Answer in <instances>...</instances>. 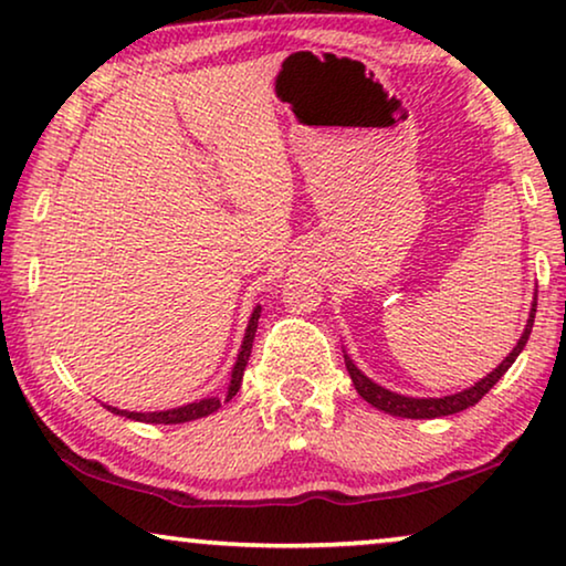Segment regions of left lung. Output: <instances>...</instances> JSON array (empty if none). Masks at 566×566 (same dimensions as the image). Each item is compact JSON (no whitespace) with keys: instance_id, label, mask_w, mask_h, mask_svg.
Returning <instances> with one entry per match:
<instances>
[{"instance_id":"obj_1","label":"left lung","mask_w":566,"mask_h":566,"mask_svg":"<svg viewBox=\"0 0 566 566\" xmlns=\"http://www.w3.org/2000/svg\"><path fill=\"white\" fill-rule=\"evenodd\" d=\"M533 317H536V302L531 305L528 321H525V328H523L518 344H515L513 352L507 354L505 359L488 374V377H482L480 381H474L472 387L461 389V392H457V395H446V397L397 395V392H392V389H385L381 385H377V381H371L369 377H366V374L354 364V359L346 352H344V361H346L348 374H352L356 392H359L364 400L374 405L377 410H385V412H389V416H397V418H416V420L453 416V412H461V410L472 408V405L480 402L482 397L497 385V379L503 377L507 369H511L513 361L518 359V354L523 352V346L528 344V336H531V328H533Z\"/></svg>"}]
</instances>
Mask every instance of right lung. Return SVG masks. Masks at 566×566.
I'll return each mask as SVG.
<instances>
[{"label": "right lung", "instance_id": "add662e5", "mask_svg": "<svg viewBox=\"0 0 566 566\" xmlns=\"http://www.w3.org/2000/svg\"><path fill=\"white\" fill-rule=\"evenodd\" d=\"M259 315H261V305L253 307V313H251V321H249V325H245V333H243L241 348H238V356H235L233 371H230V385H228L226 402H228V400H233L238 389H241V381H243L245 364H249V356H251L253 338H256V328H259ZM220 402H222L220 397H205V400H197V402L181 405V408H171V410H156V412H133V410H120V408H113V405H105V408H107L109 412H115V416H123V418H127V420H138V423H164V426H177V423H189V420H197V418L212 416V412L220 408Z\"/></svg>", "mask_w": 566, "mask_h": 566}]
</instances>
